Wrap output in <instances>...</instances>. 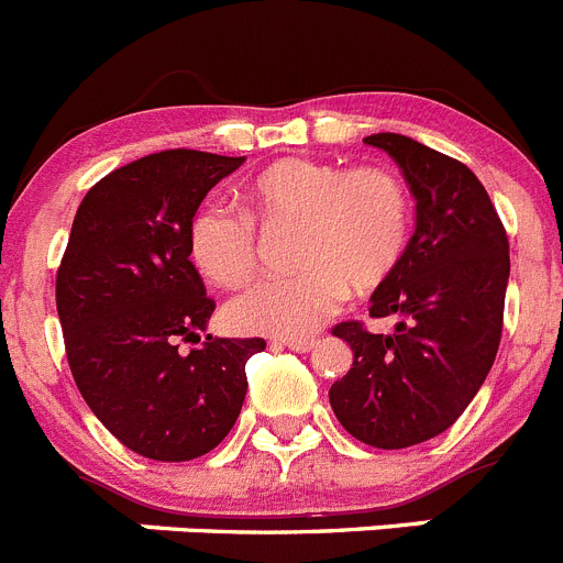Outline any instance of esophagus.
<instances>
[{"label": "esophagus", "instance_id": "1", "mask_svg": "<svg viewBox=\"0 0 563 563\" xmlns=\"http://www.w3.org/2000/svg\"><path fill=\"white\" fill-rule=\"evenodd\" d=\"M275 344H283V347H288V351H297V353H306L311 351L313 344H317V339L313 336H297V339H277Z\"/></svg>", "mask_w": 563, "mask_h": 563}]
</instances>
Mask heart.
Here are the masks:
<instances>
[{
  "label": "heart",
  "instance_id": "heart-1",
  "mask_svg": "<svg viewBox=\"0 0 563 563\" xmlns=\"http://www.w3.org/2000/svg\"><path fill=\"white\" fill-rule=\"evenodd\" d=\"M246 212L205 205L187 244L196 269L216 286L241 288L257 275V224L297 227V275L266 280L235 297L227 319L235 331L308 336L342 308L347 291L369 294L401 269L412 238L407 181L382 165L288 156L252 176Z\"/></svg>",
  "mask_w": 563,
  "mask_h": 563
}]
</instances>
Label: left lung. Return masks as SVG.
I'll use <instances>...</instances> for the list:
<instances>
[{
	"label": "left lung",
	"mask_w": 563,
	"mask_h": 563,
	"mask_svg": "<svg viewBox=\"0 0 563 563\" xmlns=\"http://www.w3.org/2000/svg\"><path fill=\"white\" fill-rule=\"evenodd\" d=\"M418 199L401 269L369 297V317H398L393 333L339 322L353 367L328 393L356 440L407 449L445 432L479 393L499 339L510 275L508 235L483 181L463 162L401 134H369Z\"/></svg>",
	"instance_id": "left-lung-1"
}]
</instances>
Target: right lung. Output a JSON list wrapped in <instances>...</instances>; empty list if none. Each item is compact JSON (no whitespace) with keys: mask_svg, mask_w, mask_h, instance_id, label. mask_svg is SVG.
Segmentation results:
<instances>
[{"mask_svg":"<svg viewBox=\"0 0 563 563\" xmlns=\"http://www.w3.org/2000/svg\"><path fill=\"white\" fill-rule=\"evenodd\" d=\"M241 165L244 156L170 148L111 170L80 201L60 257L55 306L75 384L100 423L148 460L212 452L244 407L246 362L266 347L198 344L216 300L187 232L210 187Z\"/></svg>","mask_w":563,"mask_h":563,"instance_id":"obj_1","label":"right lung"}]
</instances>
